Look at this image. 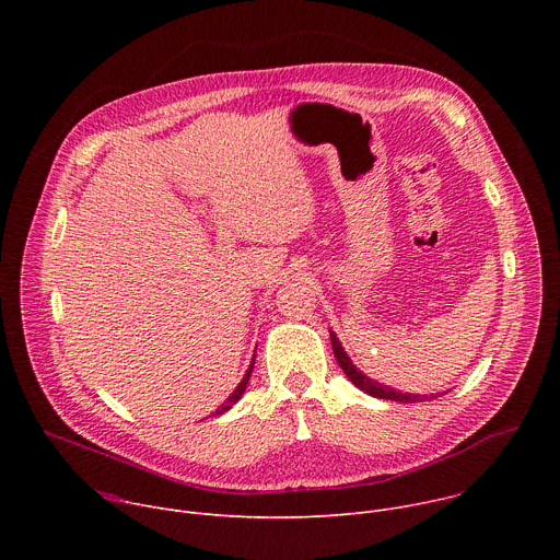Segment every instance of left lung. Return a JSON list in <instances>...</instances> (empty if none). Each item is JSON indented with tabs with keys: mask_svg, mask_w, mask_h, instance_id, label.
Returning <instances> with one entry per match:
<instances>
[{
	"mask_svg": "<svg viewBox=\"0 0 560 560\" xmlns=\"http://www.w3.org/2000/svg\"><path fill=\"white\" fill-rule=\"evenodd\" d=\"M330 341H332V350H335V357H337L341 370H343L346 376H348L359 389H363L365 394L376 396V398H385V401H398V404H417V401H423V398H428V394L421 398V394L398 392V389H394V387H389V385H383V383L370 378L368 374H363V372L352 363V359L348 357V352L343 350L339 337H337L332 330H330ZM430 398H436V396L430 394Z\"/></svg>",
	"mask_w": 560,
	"mask_h": 560,
	"instance_id": "obj_1",
	"label": "left lung"
}]
</instances>
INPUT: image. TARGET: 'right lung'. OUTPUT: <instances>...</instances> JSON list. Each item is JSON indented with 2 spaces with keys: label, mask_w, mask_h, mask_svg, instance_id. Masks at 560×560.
<instances>
[{
  "label": "right lung",
  "mask_w": 560,
  "mask_h": 560,
  "mask_svg": "<svg viewBox=\"0 0 560 560\" xmlns=\"http://www.w3.org/2000/svg\"><path fill=\"white\" fill-rule=\"evenodd\" d=\"M253 368H255V357H253V361H250V368L246 370V374H244V378L242 381H238V385L234 387V392L225 398V401H223V406L221 408H217V412H212L214 417H219V415H223V412H228L236 401H238V398H242L244 396V392H246V385H248V381H250V374H253Z\"/></svg>",
  "instance_id": "add662e5"
}]
</instances>
